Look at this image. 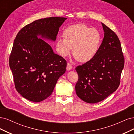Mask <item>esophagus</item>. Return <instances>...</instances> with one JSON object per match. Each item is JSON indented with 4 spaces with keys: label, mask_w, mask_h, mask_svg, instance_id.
<instances>
[{
    "label": "esophagus",
    "mask_w": 134,
    "mask_h": 134,
    "mask_svg": "<svg viewBox=\"0 0 134 134\" xmlns=\"http://www.w3.org/2000/svg\"><path fill=\"white\" fill-rule=\"evenodd\" d=\"M72 68V66L71 65V64L70 63L68 62L67 63V67H66L67 70V71H70V70H71Z\"/></svg>",
    "instance_id": "esophagus-1"
}]
</instances>
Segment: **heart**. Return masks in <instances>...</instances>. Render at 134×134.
Masks as SVG:
<instances>
[{"mask_svg": "<svg viewBox=\"0 0 134 134\" xmlns=\"http://www.w3.org/2000/svg\"><path fill=\"white\" fill-rule=\"evenodd\" d=\"M63 37L56 42L58 53L63 57L70 54L73 47V54L78 61L86 62L96 55L101 42V34L96 28H91L84 24H76L66 27Z\"/></svg>", "mask_w": 134, "mask_h": 134, "instance_id": "b5f03b06", "label": "heart"}]
</instances>
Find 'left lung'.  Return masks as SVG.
Wrapping results in <instances>:
<instances>
[{"label":"left lung","mask_w":134,"mask_h":134,"mask_svg":"<svg viewBox=\"0 0 134 134\" xmlns=\"http://www.w3.org/2000/svg\"><path fill=\"white\" fill-rule=\"evenodd\" d=\"M104 38L96 55L90 61L76 68L79 75L75 90L82 100L100 102L118 89L125 59L116 33L102 23Z\"/></svg>","instance_id":"left-lung-1"}]
</instances>
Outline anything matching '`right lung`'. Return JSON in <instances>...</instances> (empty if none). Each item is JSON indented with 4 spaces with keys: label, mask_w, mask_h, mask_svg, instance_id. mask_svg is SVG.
<instances>
[{
    "label": "right lung",
    "mask_w": 134,
    "mask_h": 134,
    "mask_svg": "<svg viewBox=\"0 0 134 134\" xmlns=\"http://www.w3.org/2000/svg\"><path fill=\"white\" fill-rule=\"evenodd\" d=\"M66 18L49 17L34 21L18 33L9 56L15 87L27 100L39 102L52 93L66 71L67 62L55 54L41 36L54 41Z\"/></svg>",
    "instance_id": "1"
}]
</instances>
